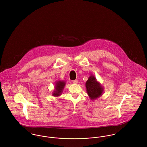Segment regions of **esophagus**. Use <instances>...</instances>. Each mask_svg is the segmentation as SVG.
I'll return each instance as SVG.
<instances>
[{
  "label": "esophagus",
  "mask_w": 147,
  "mask_h": 147,
  "mask_svg": "<svg viewBox=\"0 0 147 147\" xmlns=\"http://www.w3.org/2000/svg\"><path fill=\"white\" fill-rule=\"evenodd\" d=\"M72 83H73L74 84H77V83H78V81L77 80H75L72 81Z\"/></svg>",
  "instance_id": "obj_1"
}]
</instances>
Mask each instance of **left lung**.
Returning a JSON list of instances; mask_svg holds the SVG:
<instances>
[{
    "label": "left lung",
    "mask_w": 147,
    "mask_h": 147,
    "mask_svg": "<svg viewBox=\"0 0 147 147\" xmlns=\"http://www.w3.org/2000/svg\"><path fill=\"white\" fill-rule=\"evenodd\" d=\"M87 94L92 101L101 97L104 91V88L98 82L93 75H90L85 83Z\"/></svg>",
    "instance_id": "obj_1"
}]
</instances>
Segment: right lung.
Listing matches in <instances>:
<instances>
[{"label":"right lung","mask_w":147,"mask_h":147,"mask_svg":"<svg viewBox=\"0 0 147 147\" xmlns=\"http://www.w3.org/2000/svg\"><path fill=\"white\" fill-rule=\"evenodd\" d=\"M65 85V82L64 80L57 81L54 86V90L52 93V95L54 97L60 96L63 92Z\"/></svg>","instance_id":"obj_1"}]
</instances>
